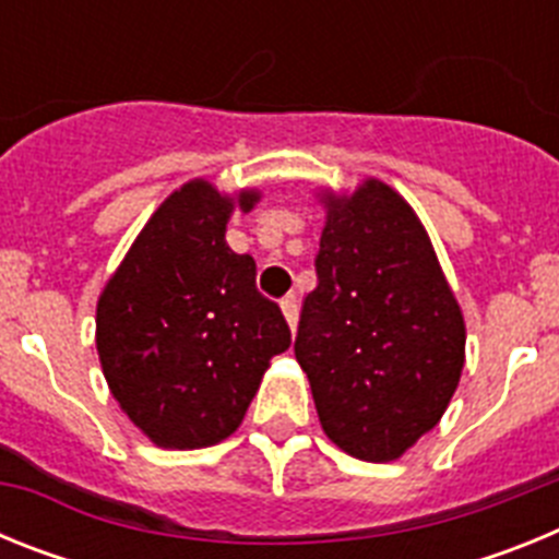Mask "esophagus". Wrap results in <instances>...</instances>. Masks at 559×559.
Masks as SVG:
<instances>
[{
  "label": "esophagus",
  "mask_w": 559,
  "mask_h": 559,
  "mask_svg": "<svg viewBox=\"0 0 559 559\" xmlns=\"http://www.w3.org/2000/svg\"><path fill=\"white\" fill-rule=\"evenodd\" d=\"M283 313H285V322H288L290 330H296V322H299V305H296V296H285L283 299Z\"/></svg>",
  "instance_id": "34e87169"
}]
</instances>
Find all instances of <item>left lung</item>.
<instances>
[{"instance_id": "1", "label": "left lung", "mask_w": 559, "mask_h": 559, "mask_svg": "<svg viewBox=\"0 0 559 559\" xmlns=\"http://www.w3.org/2000/svg\"><path fill=\"white\" fill-rule=\"evenodd\" d=\"M316 276L294 353L324 433L364 462L400 459L437 426L464 367V319L428 231L367 179L324 192Z\"/></svg>"}]
</instances>
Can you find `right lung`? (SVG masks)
Segmentation results:
<instances>
[{"label":"right lung","mask_w":559,"mask_h":559,"mask_svg":"<svg viewBox=\"0 0 559 559\" xmlns=\"http://www.w3.org/2000/svg\"><path fill=\"white\" fill-rule=\"evenodd\" d=\"M257 201V190L231 199L187 181L97 299L108 389L159 448L192 451L235 433L271 358L290 347L283 310L257 290L254 260L226 246L235 206L249 212Z\"/></svg>","instance_id":"right-lung-1"}]
</instances>
